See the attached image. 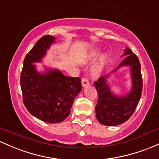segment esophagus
Here are the masks:
<instances>
[{"label":"esophagus","instance_id":"34e87169","mask_svg":"<svg viewBox=\"0 0 159 159\" xmlns=\"http://www.w3.org/2000/svg\"><path fill=\"white\" fill-rule=\"evenodd\" d=\"M82 85H83V87H85L89 85V81L87 78H83V79H82Z\"/></svg>","mask_w":159,"mask_h":159}]
</instances>
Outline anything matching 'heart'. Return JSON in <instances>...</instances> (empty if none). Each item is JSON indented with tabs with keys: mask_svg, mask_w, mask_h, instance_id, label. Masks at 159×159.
<instances>
[{
	"mask_svg": "<svg viewBox=\"0 0 159 159\" xmlns=\"http://www.w3.org/2000/svg\"><path fill=\"white\" fill-rule=\"evenodd\" d=\"M100 52L98 50H94V52H92V54H91V57L92 58H95L96 57L99 55ZM107 59L108 57L107 55H103V56H101V58H99L98 62L94 65V68H93V72L94 74H99L101 70H103L104 66L106 65L107 62Z\"/></svg>",
	"mask_w": 159,
	"mask_h": 159,
	"instance_id": "heart-1",
	"label": "heart"
}]
</instances>
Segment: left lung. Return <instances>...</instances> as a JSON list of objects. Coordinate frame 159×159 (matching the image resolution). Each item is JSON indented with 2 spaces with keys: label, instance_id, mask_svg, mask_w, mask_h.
Instances as JSON below:
<instances>
[{
  "label": "left lung",
  "instance_id": "8db88e82",
  "mask_svg": "<svg viewBox=\"0 0 159 159\" xmlns=\"http://www.w3.org/2000/svg\"><path fill=\"white\" fill-rule=\"evenodd\" d=\"M122 56H125L119 65L110 73L120 67L129 66L132 80V89L125 95L118 96L110 91L107 80L110 75L101 76L94 84L98 100L95 106L96 118L101 124L116 126L125 122L131 116L140 101L143 89V80L140 61L129 48L126 47Z\"/></svg>",
  "mask_w": 159,
  "mask_h": 159
}]
</instances>
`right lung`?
<instances>
[{
	"instance_id": "right-lung-1",
	"label": "right lung",
	"mask_w": 159,
	"mask_h": 159,
	"mask_svg": "<svg viewBox=\"0 0 159 159\" xmlns=\"http://www.w3.org/2000/svg\"><path fill=\"white\" fill-rule=\"evenodd\" d=\"M56 38L42 37L26 55L21 73L23 103L28 111L48 123L63 122L70 113L74 98L82 89L79 77L66 76L59 70H36L33 63L40 62Z\"/></svg>"
}]
</instances>
